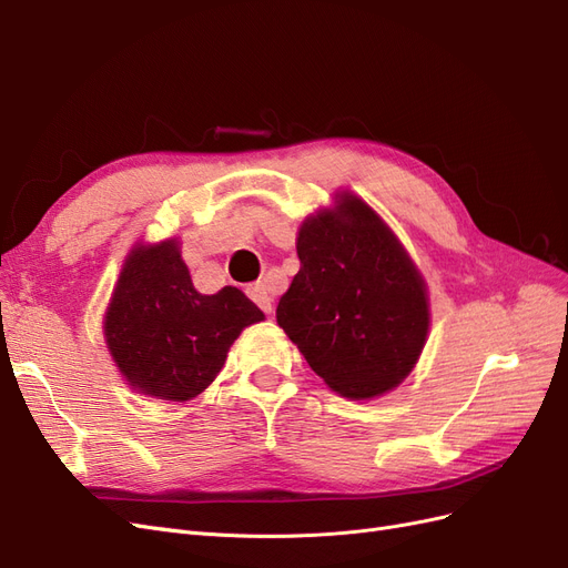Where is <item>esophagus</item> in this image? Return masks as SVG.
Here are the masks:
<instances>
[{"instance_id": "obj_1", "label": "esophagus", "mask_w": 568, "mask_h": 568, "mask_svg": "<svg viewBox=\"0 0 568 568\" xmlns=\"http://www.w3.org/2000/svg\"><path fill=\"white\" fill-rule=\"evenodd\" d=\"M246 294H248V298L261 307L263 313H272V296H270V291H267V286L265 284H251L248 288H246Z\"/></svg>"}]
</instances>
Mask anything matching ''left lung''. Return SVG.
Instances as JSON below:
<instances>
[{
	"label": "left lung",
	"instance_id": "left-lung-1",
	"mask_svg": "<svg viewBox=\"0 0 568 568\" xmlns=\"http://www.w3.org/2000/svg\"><path fill=\"white\" fill-rule=\"evenodd\" d=\"M301 270L277 322L307 365L346 398H374L415 367L428 332L422 274L365 201L341 194L303 222Z\"/></svg>",
	"mask_w": 568,
	"mask_h": 568
}]
</instances>
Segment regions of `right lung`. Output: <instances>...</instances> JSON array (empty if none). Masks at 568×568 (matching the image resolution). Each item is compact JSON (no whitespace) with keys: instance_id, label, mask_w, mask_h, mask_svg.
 Returning a JSON list of instances; mask_svg holds the SVG:
<instances>
[{"instance_id":"1","label":"right lung","mask_w":568,"mask_h":568,"mask_svg":"<svg viewBox=\"0 0 568 568\" xmlns=\"http://www.w3.org/2000/svg\"><path fill=\"white\" fill-rule=\"evenodd\" d=\"M261 320L265 315L236 286L199 294L178 242H163L130 253L104 334L130 386L182 403L211 386L236 336Z\"/></svg>"}]
</instances>
